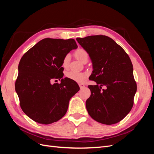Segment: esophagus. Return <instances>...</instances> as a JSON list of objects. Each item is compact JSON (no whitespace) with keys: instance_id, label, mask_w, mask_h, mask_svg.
Here are the masks:
<instances>
[{"instance_id":"esophagus-1","label":"esophagus","mask_w":154,"mask_h":154,"mask_svg":"<svg viewBox=\"0 0 154 154\" xmlns=\"http://www.w3.org/2000/svg\"><path fill=\"white\" fill-rule=\"evenodd\" d=\"M79 86H80V88H83L85 87V85L83 84V83H80V84H79Z\"/></svg>"}]
</instances>
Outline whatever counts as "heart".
Segmentation results:
<instances>
[{
    "mask_svg": "<svg viewBox=\"0 0 154 154\" xmlns=\"http://www.w3.org/2000/svg\"><path fill=\"white\" fill-rule=\"evenodd\" d=\"M74 55L77 60H78L80 62H82L85 58H88V53L87 51L83 48H78L76 50ZM70 59V55L67 54L64 57L62 60V66L63 67L67 68L69 65V62ZM67 78H69L74 82L77 83H83L85 80L88 76V74L87 72H78L74 71H70L67 73L66 74Z\"/></svg>",
    "mask_w": 154,
    "mask_h": 154,
    "instance_id": "b5f03b06",
    "label": "heart"
}]
</instances>
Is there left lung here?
Returning <instances> with one entry per match:
<instances>
[{"mask_svg": "<svg viewBox=\"0 0 154 154\" xmlns=\"http://www.w3.org/2000/svg\"><path fill=\"white\" fill-rule=\"evenodd\" d=\"M76 40L89 55L93 67L89 78L96 82L88 86L91 92L85 103L88 114L102 124L119 122L131 110L137 91L131 60L109 36H88Z\"/></svg>", "mask_w": 154, "mask_h": 154, "instance_id": "8db88e82", "label": "left lung"}]
</instances>
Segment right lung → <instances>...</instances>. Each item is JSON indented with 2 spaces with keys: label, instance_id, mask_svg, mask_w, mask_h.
<instances>
[{
  "label": "right lung",
  "instance_id": "1",
  "mask_svg": "<svg viewBox=\"0 0 154 154\" xmlns=\"http://www.w3.org/2000/svg\"><path fill=\"white\" fill-rule=\"evenodd\" d=\"M78 48L74 39L44 38L23 55L18 64L15 91L23 112L40 124L57 122L66 114L69 100L80 90L78 83L63 78L62 60ZM56 79L60 84H51Z\"/></svg>",
  "mask_w": 154,
  "mask_h": 154
}]
</instances>
